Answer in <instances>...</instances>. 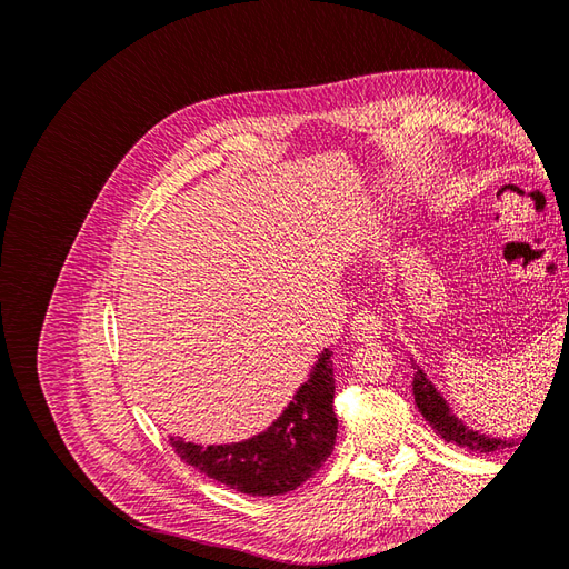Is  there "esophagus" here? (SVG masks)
Segmentation results:
<instances>
[{
	"instance_id": "34e87169",
	"label": "esophagus",
	"mask_w": 569,
	"mask_h": 569,
	"mask_svg": "<svg viewBox=\"0 0 569 569\" xmlns=\"http://www.w3.org/2000/svg\"><path fill=\"white\" fill-rule=\"evenodd\" d=\"M382 330H385V322L375 311H368V308H363V311H358L353 316L351 337L356 341H375V339H380Z\"/></svg>"
}]
</instances>
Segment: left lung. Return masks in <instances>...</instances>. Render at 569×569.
Segmentation results:
<instances>
[{"instance_id":"8db88e82","label":"left lung","mask_w":569,"mask_h":569,"mask_svg":"<svg viewBox=\"0 0 569 569\" xmlns=\"http://www.w3.org/2000/svg\"><path fill=\"white\" fill-rule=\"evenodd\" d=\"M412 370H416V377H412V396H416V406L422 412V418L432 425L435 432L441 435V439L453 441L456 446H462V449L475 451V453H493L501 449H515V446H518V439L515 437H508V439L491 437V435L479 432V429L470 427L465 420H460L453 412V408L449 406V401L443 399V393L435 387L432 380H429L427 372L418 363H412Z\"/></svg>"}]
</instances>
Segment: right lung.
Returning a JSON list of instances; mask_svg holds the SVG:
<instances>
[{"instance_id": "obj_1", "label": "right lung", "mask_w": 569, "mask_h": 569, "mask_svg": "<svg viewBox=\"0 0 569 569\" xmlns=\"http://www.w3.org/2000/svg\"><path fill=\"white\" fill-rule=\"evenodd\" d=\"M332 351L322 349L308 380L270 427L249 439L201 446L170 437L176 453L220 485L249 496H282L311 479L337 441Z\"/></svg>"}]
</instances>
